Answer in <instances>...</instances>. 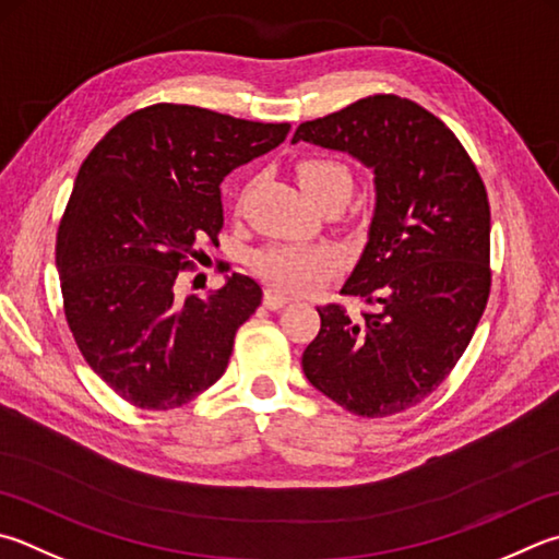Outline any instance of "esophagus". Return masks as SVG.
I'll return each mask as SVG.
<instances>
[{"mask_svg": "<svg viewBox=\"0 0 559 559\" xmlns=\"http://www.w3.org/2000/svg\"><path fill=\"white\" fill-rule=\"evenodd\" d=\"M290 298L286 296V293H281L278 288H266L263 290V306H266L269 310H281L283 306H286Z\"/></svg>", "mask_w": 559, "mask_h": 559, "instance_id": "34e87169", "label": "esophagus"}]
</instances>
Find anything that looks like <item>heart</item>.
<instances>
[{
	"label": "heart",
	"instance_id": "b5f03b06",
	"mask_svg": "<svg viewBox=\"0 0 559 559\" xmlns=\"http://www.w3.org/2000/svg\"><path fill=\"white\" fill-rule=\"evenodd\" d=\"M298 180L308 195L322 205L328 200H347L354 188L352 170L334 158H302L298 164ZM251 269L257 271L271 288L288 293H306L332 278L340 269L337 251L330 247L290 245L276 241L253 251Z\"/></svg>",
	"mask_w": 559,
	"mask_h": 559
}]
</instances>
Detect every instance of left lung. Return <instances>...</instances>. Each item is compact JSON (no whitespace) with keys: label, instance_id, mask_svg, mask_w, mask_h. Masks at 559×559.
Instances as JSON below:
<instances>
[{"label":"left lung","instance_id":"8db88e82","mask_svg":"<svg viewBox=\"0 0 559 559\" xmlns=\"http://www.w3.org/2000/svg\"><path fill=\"white\" fill-rule=\"evenodd\" d=\"M296 141L347 151L377 174L369 241L340 290L364 310L320 306L302 371L344 411L389 418L450 377L484 314L491 290L484 180L454 131L399 95L302 121Z\"/></svg>","mask_w":559,"mask_h":559}]
</instances>
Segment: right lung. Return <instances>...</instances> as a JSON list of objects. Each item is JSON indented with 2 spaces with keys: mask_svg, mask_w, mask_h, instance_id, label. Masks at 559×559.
I'll use <instances>...</instances> for the list:
<instances>
[{
  "mask_svg": "<svg viewBox=\"0 0 559 559\" xmlns=\"http://www.w3.org/2000/svg\"><path fill=\"white\" fill-rule=\"evenodd\" d=\"M290 124L158 103L131 111L78 170L56 239L68 328L119 399L170 411L222 379L259 283L231 273L210 296L176 298L198 241L219 245V182L283 144Z\"/></svg>",
  "mask_w": 559,
  "mask_h": 559,
  "instance_id": "1",
  "label": "right lung"
}]
</instances>
